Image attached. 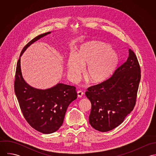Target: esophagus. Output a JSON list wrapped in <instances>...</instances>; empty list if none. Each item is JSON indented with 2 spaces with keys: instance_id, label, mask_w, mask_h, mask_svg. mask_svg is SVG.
<instances>
[{
  "instance_id": "esophagus-1",
  "label": "esophagus",
  "mask_w": 156,
  "mask_h": 156,
  "mask_svg": "<svg viewBox=\"0 0 156 156\" xmlns=\"http://www.w3.org/2000/svg\"><path fill=\"white\" fill-rule=\"evenodd\" d=\"M83 94H84V93L82 91H81V90L77 91V96H78V97L81 98L83 95Z\"/></svg>"
}]
</instances>
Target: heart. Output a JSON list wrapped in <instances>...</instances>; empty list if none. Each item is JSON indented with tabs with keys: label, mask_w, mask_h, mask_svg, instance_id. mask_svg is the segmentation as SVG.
Returning <instances> with one entry per match:
<instances>
[{
	"label": "heart",
	"mask_w": 156,
	"mask_h": 156,
	"mask_svg": "<svg viewBox=\"0 0 156 156\" xmlns=\"http://www.w3.org/2000/svg\"><path fill=\"white\" fill-rule=\"evenodd\" d=\"M118 62L117 54L109 45L100 41H90L82 45L74 55H69L66 69L68 76L76 80L86 67L85 76L91 83L105 80Z\"/></svg>",
	"instance_id": "b5f03b06"
}]
</instances>
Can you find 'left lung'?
<instances>
[{
	"label": "left lung",
	"instance_id": "1",
	"mask_svg": "<svg viewBox=\"0 0 156 156\" xmlns=\"http://www.w3.org/2000/svg\"><path fill=\"white\" fill-rule=\"evenodd\" d=\"M140 80V68L134 53L129 50L127 61L111 77L88 88L91 103L89 122L95 130L106 132L119 126L133 111Z\"/></svg>",
	"mask_w": 156,
	"mask_h": 156
}]
</instances>
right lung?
<instances>
[{"mask_svg": "<svg viewBox=\"0 0 156 156\" xmlns=\"http://www.w3.org/2000/svg\"><path fill=\"white\" fill-rule=\"evenodd\" d=\"M48 32L34 38L23 48L18 61L14 82L15 93L23 116L30 126L44 134L56 132L62 125L69 104L77 98L76 87L62 83L45 89L29 85L23 77L20 58L34 43L50 34Z\"/></svg>", "mask_w": 156, "mask_h": 156, "instance_id": "add662e5", "label": "right lung"}]
</instances>
